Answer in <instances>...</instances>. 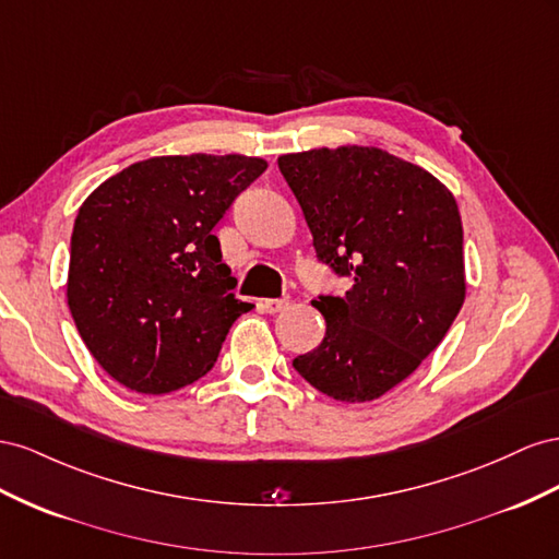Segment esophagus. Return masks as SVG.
<instances>
[{"label": "esophagus", "instance_id": "34e87169", "mask_svg": "<svg viewBox=\"0 0 559 559\" xmlns=\"http://www.w3.org/2000/svg\"><path fill=\"white\" fill-rule=\"evenodd\" d=\"M288 305H290V297L285 295V297H278V299H262L260 301V309L264 313H278L283 309H288Z\"/></svg>", "mask_w": 559, "mask_h": 559}]
</instances>
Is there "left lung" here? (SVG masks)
I'll list each match as a JSON object with an SVG mask.
<instances>
[{
    "label": "left lung",
    "instance_id": "8db88e82",
    "mask_svg": "<svg viewBox=\"0 0 559 559\" xmlns=\"http://www.w3.org/2000/svg\"><path fill=\"white\" fill-rule=\"evenodd\" d=\"M278 168L318 262L350 278L342 297L311 301L325 337L293 368L334 401H377L419 368L464 305L456 201L433 175L377 147L285 154Z\"/></svg>",
    "mask_w": 559,
    "mask_h": 559
}]
</instances>
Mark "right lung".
<instances>
[{
	"label": "right lung",
	"mask_w": 559,
	"mask_h": 559,
	"mask_svg": "<svg viewBox=\"0 0 559 559\" xmlns=\"http://www.w3.org/2000/svg\"><path fill=\"white\" fill-rule=\"evenodd\" d=\"M266 170L243 154L154 156L84 201L70 243L68 305L91 356L119 384L162 395L209 372L231 323L217 222Z\"/></svg>",
	"instance_id": "add662e5"
}]
</instances>
